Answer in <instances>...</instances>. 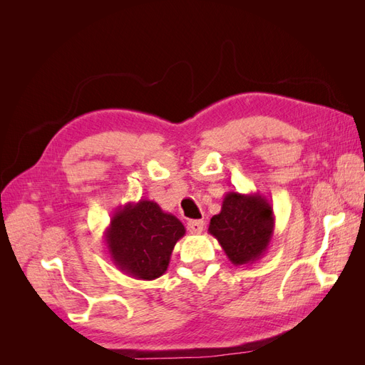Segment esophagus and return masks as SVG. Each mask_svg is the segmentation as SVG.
I'll return each mask as SVG.
<instances>
[{
    "mask_svg": "<svg viewBox=\"0 0 365 365\" xmlns=\"http://www.w3.org/2000/svg\"><path fill=\"white\" fill-rule=\"evenodd\" d=\"M187 230H189L192 235H201L204 230V220H189V222H187Z\"/></svg>",
    "mask_w": 365,
    "mask_h": 365,
    "instance_id": "esophagus-1",
    "label": "esophagus"
}]
</instances>
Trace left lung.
Segmentation results:
<instances>
[{
  "label": "left lung",
  "instance_id": "1",
  "mask_svg": "<svg viewBox=\"0 0 365 365\" xmlns=\"http://www.w3.org/2000/svg\"><path fill=\"white\" fill-rule=\"evenodd\" d=\"M208 233L217 239L236 267L256 263L267 252L274 235L272 205L259 192H228L220 212L210 219Z\"/></svg>",
  "mask_w": 365,
  "mask_h": 365
}]
</instances>
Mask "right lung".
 Returning a JSON list of instances; mask_svg holds the SVG:
<instances>
[{
	"mask_svg": "<svg viewBox=\"0 0 365 365\" xmlns=\"http://www.w3.org/2000/svg\"><path fill=\"white\" fill-rule=\"evenodd\" d=\"M185 228L155 201L120 205L105 230V244L115 267L137 280H155L168 271L172 251Z\"/></svg>",
	"mask_w": 365,
	"mask_h": 365,
	"instance_id": "right-lung-1",
	"label": "right lung"
}]
</instances>
